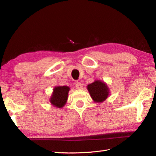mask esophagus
I'll return each instance as SVG.
<instances>
[{
	"label": "esophagus",
	"instance_id": "obj_1",
	"mask_svg": "<svg viewBox=\"0 0 156 156\" xmlns=\"http://www.w3.org/2000/svg\"><path fill=\"white\" fill-rule=\"evenodd\" d=\"M75 86H76V88H77V89H80V88H82V87H83V84H82V83H80V82H77L76 83Z\"/></svg>",
	"mask_w": 156,
	"mask_h": 156
}]
</instances>
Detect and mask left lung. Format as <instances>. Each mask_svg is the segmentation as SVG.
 <instances>
[{
  "instance_id": "8db88e82",
  "label": "left lung",
  "mask_w": 156,
  "mask_h": 156,
  "mask_svg": "<svg viewBox=\"0 0 156 156\" xmlns=\"http://www.w3.org/2000/svg\"><path fill=\"white\" fill-rule=\"evenodd\" d=\"M88 90L94 102H101L106 100L108 95V88L107 84L100 80H96L88 85Z\"/></svg>"
}]
</instances>
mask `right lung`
<instances>
[{"instance_id": "add662e5", "label": "right lung", "mask_w": 156, "mask_h": 156, "mask_svg": "<svg viewBox=\"0 0 156 156\" xmlns=\"http://www.w3.org/2000/svg\"><path fill=\"white\" fill-rule=\"evenodd\" d=\"M69 88L68 87H56L54 89L50 102L54 107L62 108L66 103Z\"/></svg>"}]
</instances>
